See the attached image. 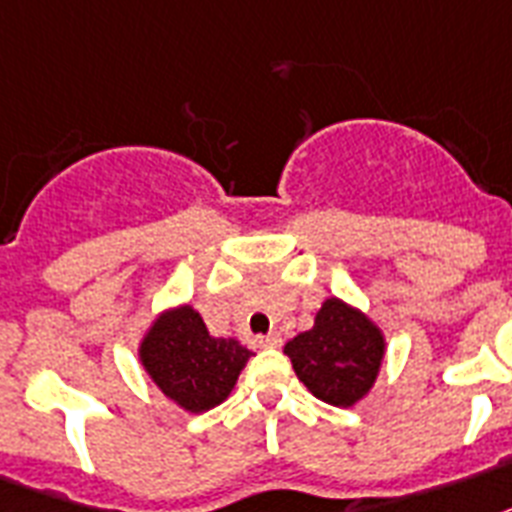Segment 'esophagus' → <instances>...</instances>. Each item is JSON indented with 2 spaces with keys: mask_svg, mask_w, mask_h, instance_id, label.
Returning <instances> with one entry per match:
<instances>
[{
  "mask_svg": "<svg viewBox=\"0 0 512 512\" xmlns=\"http://www.w3.org/2000/svg\"><path fill=\"white\" fill-rule=\"evenodd\" d=\"M255 344L257 347H278V344H281V336L278 334H265V336H257L255 339Z\"/></svg>",
  "mask_w": 512,
  "mask_h": 512,
  "instance_id": "esophagus-1",
  "label": "esophagus"
}]
</instances>
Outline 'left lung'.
Instances as JSON below:
<instances>
[{"instance_id": "left-lung-1", "label": "left lung", "mask_w": 512, "mask_h": 512, "mask_svg": "<svg viewBox=\"0 0 512 512\" xmlns=\"http://www.w3.org/2000/svg\"><path fill=\"white\" fill-rule=\"evenodd\" d=\"M284 352L292 357L299 381L318 400L350 407L376 381L384 339L360 310L331 297L315 315V326L286 342Z\"/></svg>"}]
</instances>
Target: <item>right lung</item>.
<instances>
[{
  "label": "right lung",
  "mask_w": 512,
  "mask_h": 512,
  "mask_svg": "<svg viewBox=\"0 0 512 512\" xmlns=\"http://www.w3.org/2000/svg\"><path fill=\"white\" fill-rule=\"evenodd\" d=\"M249 355L236 339L210 336L189 305L160 315L141 342V363L152 381L189 413H205L226 400Z\"/></svg>",
  "instance_id": "obj_1"
}]
</instances>
